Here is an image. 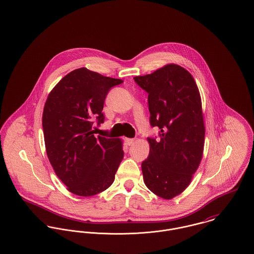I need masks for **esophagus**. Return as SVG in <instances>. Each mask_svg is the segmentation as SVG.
<instances>
[{"instance_id": "esophagus-1", "label": "esophagus", "mask_w": 254, "mask_h": 254, "mask_svg": "<svg viewBox=\"0 0 254 254\" xmlns=\"http://www.w3.org/2000/svg\"><path fill=\"white\" fill-rule=\"evenodd\" d=\"M126 142H127V144L128 146H131V145L134 143V139H133V138H127V139H126Z\"/></svg>"}]
</instances>
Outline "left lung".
Instances as JSON below:
<instances>
[{
    "label": "left lung",
    "mask_w": 254,
    "mask_h": 254,
    "mask_svg": "<svg viewBox=\"0 0 254 254\" xmlns=\"http://www.w3.org/2000/svg\"><path fill=\"white\" fill-rule=\"evenodd\" d=\"M134 81L148 93L150 123L160 136L147 138L150 154L141 164L144 183L156 195L172 199L190 186L203 156L200 93L192 75L175 64Z\"/></svg>",
    "instance_id": "left-lung-1"
}]
</instances>
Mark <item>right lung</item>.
<instances>
[{
  "instance_id": "right-lung-1",
  "label": "right lung",
  "mask_w": 254,
  "mask_h": 254,
  "mask_svg": "<svg viewBox=\"0 0 254 254\" xmlns=\"http://www.w3.org/2000/svg\"><path fill=\"white\" fill-rule=\"evenodd\" d=\"M123 83L81 67L61 79L48 95L42 127L48 159L67 190L93 196L114 182L123 160V142L94 135V122H104L103 104L109 90Z\"/></svg>"
}]
</instances>
